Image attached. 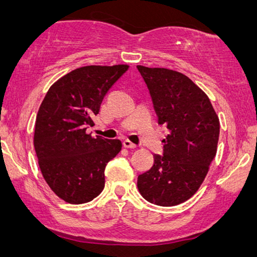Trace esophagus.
Here are the masks:
<instances>
[{
	"mask_svg": "<svg viewBox=\"0 0 257 257\" xmlns=\"http://www.w3.org/2000/svg\"><path fill=\"white\" fill-rule=\"evenodd\" d=\"M122 146H124L125 149H136V147H137L136 144L131 143V142H130V140H127V139L122 142Z\"/></svg>",
	"mask_w": 257,
	"mask_h": 257,
	"instance_id": "obj_1",
	"label": "esophagus"
}]
</instances>
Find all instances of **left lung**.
<instances>
[{"mask_svg": "<svg viewBox=\"0 0 257 257\" xmlns=\"http://www.w3.org/2000/svg\"><path fill=\"white\" fill-rule=\"evenodd\" d=\"M152 97L158 122L167 126L163 156L156 154L150 171L138 177L143 198L171 207L198 191L216 154L219 118L207 94L187 76L164 68L138 65Z\"/></svg>", "mask_w": 257, "mask_h": 257, "instance_id": "1", "label": "left lung"}]
</instances>
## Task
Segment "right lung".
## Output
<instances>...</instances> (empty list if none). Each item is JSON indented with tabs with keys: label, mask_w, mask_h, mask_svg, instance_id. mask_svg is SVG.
<instances>
[{
	"label": "right lung",
	"mask_w": 257,
	"mask_h": 257,
	"mask_svg": "<svg viewBox=\"0 0 257 257\" xmlns=\"http://www.w3.org/2000/svg\"><path fill=\"white\" fill-rule=\"evenodd\" d=\"M127 65H87L66 73L45 94L35 122L34 146L41 172L54 193L85 203L104 189L107 163L121 150L118 139L87 135L92 117Z\"/></svg>",
	"instance_id": "obj_1"
}]
</instances>
